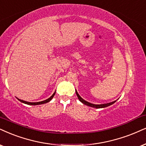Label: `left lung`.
Masks as SVG:
<instances>
[{
	"label": "left lung",
	"mask_w": 146,
	"mask_h": 146,
	"mask_svg": "<svg viewBox=\"0 0 146 146\" xmlns=\"http://www.w3.org/2000/svg\"><path fill=\"white\" fill-rule=\"evenodd\" d=\"M75 92H76V94L77 96V97H78V98L79 100H80V102H82L83 104L87 105V106H91V107H94V108H105V107H107L108 106H110V105H112V104H114V102H116V101H114V102H110V103H107V104H92V103H90L88 102H87V101L84 100V99L82 98V97L80 96L79 95V94L77 93V92L75 90Z\"/></svg>",
	"instance_id": "obj_1"
}]
</instances>
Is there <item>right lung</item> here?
<instances>
[{
	"label": "right lung",
	"mask_w": 146,
	"mask_h": 146,
	"mask_svg": "<svg viewBox=\"0 0 146 146\" xmlns=\"http://www.w3.org/2000/svg\"><path fill=\"white\" fill-rule=\"evenodd\" d=\"M55 93H56V92H54V93L48 99L46 100L42 101V102H26V101L22 100H19V99H18V100H19L20 102H23V103H25V104H28V105H38V104H45V103H47V102H50V101L52 99V98L54 97Z\"/></svg>",
	"instance_id": "right-lung-1"
}]
</instances>
